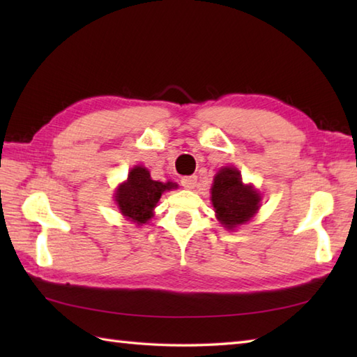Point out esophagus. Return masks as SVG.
Segmentation results:
<instances>
[{
  "mask_svg": "<svg viewBox=\"0 0 357 357\" xmlns=\"http://www.w3.org/2000/svg\"><path fill=\"white\" fill-rule=\"evenodd\" d=\"M196 181H198V178L196 176H187V178L181 179V185L187 188V190H193V188L196 187Z\"/></svg>",
  "mask_w": 357,
  "mask_h": 357,
  "instance_id": "1",
  "label": "esophagus"
}]
</instances>
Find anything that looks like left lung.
I'll return each instance as SVG.
<instances>
[{
    "mask_svg": "<svg viewBox=\"0 0 357 357\" xmlns=\"http://www.w3.org/2000/svg\"><path fill=\"white\" fill-rule=\"evenodd\" d=\"M211 202L218 221L227 230L247 224L261 207V195L252 184H244L241 172L234 167H222L211 185Z\"/></svg>",
    "mask_w": 357,
    "mask_h": 357,
    "instance_id": "1",
    "label": "left lung"
}]
</instances>
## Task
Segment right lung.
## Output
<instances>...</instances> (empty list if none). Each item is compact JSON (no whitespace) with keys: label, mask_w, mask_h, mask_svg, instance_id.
Instances as JSON below:
<instances>
[{"label":"right lung","mask_w":357,"mask_h":357,"mask_svg":"<svg viewBox=\"0 0 357 357\" xmlns=\"http://www.w3.org/2000/svg\"><path fill=\"white\" fill-rule=\"evenodd\" d=\"M172 188H178V184L170 181L167 183L153 181L146 167L135 165L128 172L127 181L115 192V201L124 218L136 225H142L153 216V210L161 195Z\"/></svg>","instance_id":"1"}]
</instances>
